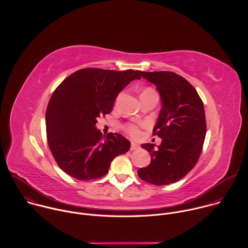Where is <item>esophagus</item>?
<instances>
[{"label": "esophagus", "mask_w": 248, "mask_h": 248, "mask_svg": "<svg viewBox=\"0 0 248 248\" xmlns=\"http://www.w3.org/2000/svg\"><path fill=\"white\" fill-rule=\"evenodd\" d=\"M139 148V145L136 143V142H133V141H132V142H131V145H130V150H137Z\"/></svg>", "instance_id": "34e87169"}]
</instances>
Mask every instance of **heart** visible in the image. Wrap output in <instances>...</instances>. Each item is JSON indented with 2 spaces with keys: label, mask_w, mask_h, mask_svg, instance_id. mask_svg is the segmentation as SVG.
<instances>
[{
  "label": "heart",
  "mask_w": 248,
  "mask_h": 248,
  "mask_svg": "<svg viewBox=\"0 0 248 248\" xmlns=\"http://www.w3.org/2000/svg\"><path fill=\"white\" fill-rule=\"evenodd\" d=\"M126 129H127V131H128L131 135H134V136L138 135V129H137V127H135L134 125H128V126L126 127Z\"/></svg>",
  "instance_id": "b5f03b06"
}]
</instances>
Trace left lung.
I'll return each instance as SVG.
<instances>
[{"instance_id":"1","label":"left lung","mask_w":248,"mask_h":248,"mask_svg":"<svg viewBox=\"0 0 248 248\" xmlns=\"http://www.w3.org/2000/svg\"><path fill=\"white\" fill-rule=\"evenodd\" d=\"M154 84L162 108L153 128L162 138L160 145H141L151 156V163L140 168L141 180L155 186L179 182L196 165L206 135L204 105L194 87L183 77L170 72H140Z\"/></svg>"}]
</instances>
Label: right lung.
<instances>
[{"label": "right lung", "instance_id": "add662e5", "mask_svg": "<svg viewBox=\"0 0 248 248\" xmlns=\"http://www.w3.org/2000/svg\"><path fill=\"white\" fill-rule=\"evenodd\" d=\"M139 70L83 68L66 78L53 93L46 111L50 150L59 167L79 181L101 178L112 161L126 153L130 142L119 133L106 138L96 127L97 118L112 112L118 94Z\"/></svg>", "mask_w": 248, "mask_h": 248}]
</instances>
